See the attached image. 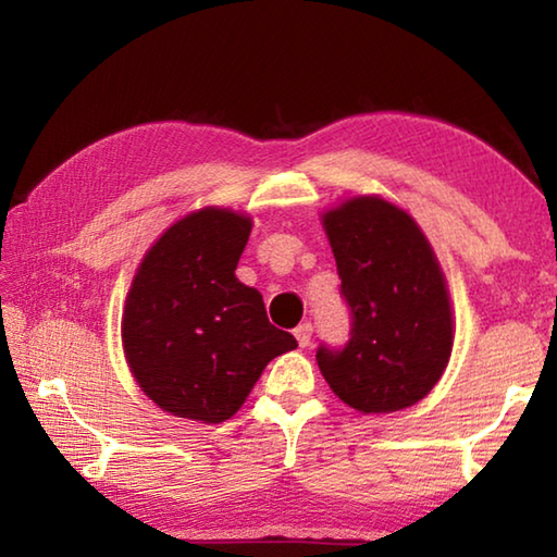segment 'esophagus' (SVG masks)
Segmentation results:
<instances>
[{"label": "esophagus", "instance_id": "34e87169", "mask_svg": "<svg viewBox=\"0 0 557 557\" xmlns=\"http://www.w3.org/2000/svg\"><path fill=\"white\" fill-rule=\"evenodd\" d=\"M312 334H314V326L309 324V322H305V324H299L297 329H295V338H297V344L305 348V346H309L312 344Z\"/></svg>", "mask_w": 557, "mask_h": 557}]
</instances>
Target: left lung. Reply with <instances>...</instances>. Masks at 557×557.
Here are the masks:
<instances>
[{"label":"left lung","instance_id":"obj_1","mask_svg":"<svg viewBox=\"0 0 557 557\" xmlns=\"http://www.w3.org/2000/svg\"><path fill=\"white\" fill-rule=\"evenodd\" d=\"M351 342L319 348L329 388L363 414L410 408L445 373L455 317L445 272L412 215L383 196H351L322 213Z\"/></svg>","mask_w":557,"mask_h":557}]
</instances>
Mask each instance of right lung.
Returning <instances> with one entry per match:
<instances>
[{
	"instance_id": "right-lung-1",
	"label": "right lung",
	"mask_w": 557,
	"mask_h": 557,
	"mask_svg": "<svg viewBox=\"0 0 557 557\" xmlns=\"http://www.w3.org/2000/svg\"><path fill=\"white\" fill-rule=\"evenodd\" d=\"M250 231L248 213L191 211L159 235L132 277L122 309L127 366L176 418H233L272 358L297 348L268 322L260 292L235 277Z\"/></svg>"
}]
</instances>
